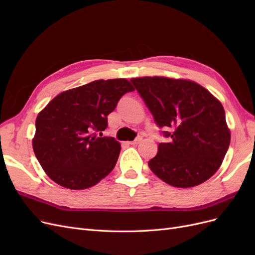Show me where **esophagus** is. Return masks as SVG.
<instances>
[{
  "label": "esophagus",
  "mask_w": 255,
  "mask_h": 255,
  "mask_svg": "<svg viewBox=\"0 0 255 255\" xmlns=\"http://www.w3.org/2000/svg\"><path fill=\"white\" fill-rule=\"evenodd\" d=\"M141 140H142V137H141V136H138L135 140L130 141L129 143H130V144H133V145H135V144H138V143H139Z\"/></svg>",
  "instance_id": "1"
}]
</instances>
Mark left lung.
Here are the masks:
<instances>
[{"instance_id": "left-lung-1", "label": "left lung", "mask_w": 255, "mask_h": 255, "mask_svg": "<svg viewBox=\"0 0 255 255\" xmlns=\"http://www.w3.org/2000/svg\"><path fill=\"white\" fill-rule=\"evenodd\" d=\"M168 142L149 160L152 172L174 187L188 188L207 181L218 170L231 134L222 104L201 85L186 80L132 79Z\"/></svg>"}]
</instances>
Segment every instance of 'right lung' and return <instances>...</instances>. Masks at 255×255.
I'll list each match as a JSON object with an SVG mask.
<instances>
[{
    "label": "right lung",
    "instance_id": "add662e5",
    "mask_svg": "<svg viewBox=\"0 0 255 255\" xmlns=\"http://www.w3.org/2000/svg\"><path fill=\"white\" fill-rule=\"evenodd\" d=\"M126 79L99 80L61 92L38 114L35 155L51 180L69 189L95 186L117 163L120 143L102 136L107 116L127 92Z\"/></svg>",
    "mask_w": 255,
    "mask_h": 255
}]
</instances>
